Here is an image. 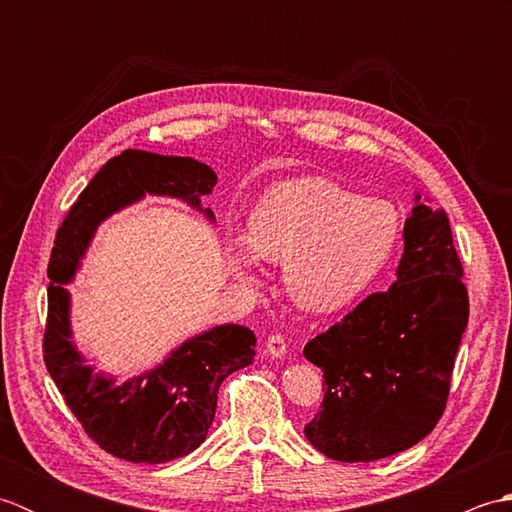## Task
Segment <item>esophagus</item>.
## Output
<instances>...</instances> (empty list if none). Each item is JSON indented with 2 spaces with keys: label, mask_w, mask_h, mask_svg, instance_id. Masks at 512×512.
<instances>
[{
  "label": "esophagus",
  "mask_w": 512,
  "mask_h": 512,
  "mask_svg": "<svg viewBox=\"0 0 512 512\" xmlns=\"http://www.w3.org/2000/svg\"><path fill=\"white\" fill-rule=\"evenodd\" d=\"M266 352L270 356H275V358L286 356V339H284V336H281V334L270 336V339L266 341Z\"/></svg>",
  "instance_id": "34e87169"
}]
</instances>
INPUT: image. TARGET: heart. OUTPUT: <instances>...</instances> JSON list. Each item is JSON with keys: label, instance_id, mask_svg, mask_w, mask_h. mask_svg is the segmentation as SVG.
Wrapping results in <instances>:
<instances>
[{"label": "heart", "instance_id": "obj_1", "mask_svg": "<svg viewBox=\"0 0 512 512\" xmlns=\"http://www.w3.org/2000/svg\"><path fill=\"white\" fill-rule=\"evenodd\" d=\"M400 239L391 202L325 178L275 184L250 211L248 237L226 239V264L242 284L259 281L262 259L286 264V288L308 312L350 306L389 264Z\"/></svg>", "mask_w": 512, "mask_h": 512}]
</instances>
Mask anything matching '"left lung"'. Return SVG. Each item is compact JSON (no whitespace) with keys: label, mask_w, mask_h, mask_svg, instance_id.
I'll return each instance as SVG.
<instances>
[{"label":"left lung","mask_w":512,"mask_h":512,"mask_svg":"<svg viewBox=\"0 0 512 512\" xmlns=\"http://www.w3.org/2000/svg\"><path fill=\"white\" fill-rule=\"evenodd\" d=\"M402 237L394 286L303 347L328 385L303 431L332 460L374 462L405 451L429 436L447 407L469 323L462 262L447 213L422 204L420 193Z\"/></svg>","instance_id":"1"}]
</instances>
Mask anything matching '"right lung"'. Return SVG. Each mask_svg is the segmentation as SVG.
Segmentation results:
<instances>
[{"label": "right lung", "mask_w": 512, "mask_h": 512, "mask_svg": "<svg viewBox=\"0 0 512 512\" xmlns=\"http://www.w3.org/2000/svg\"><path fill=\"white\" fill-rule=\"evenodd\" d=\"M215 182V171L204 162L127 149L90 180L54 239L43 361L85 433L114 458L162 464L198 449L215 418L217 389L228 374L253 363L257 341L244 325H217L184 341L158 367L116 385L112 376L85 365L76 350L65 284L74 279L99 224L147 193L178 198L213 222V211L202 209V195Z\"/></svg>", "instance_id": "obj_1"}]
</instances>
